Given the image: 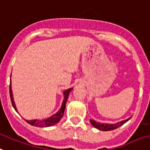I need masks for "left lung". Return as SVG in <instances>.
<instances>
[{"mask_svg":"<svg viewBox=\"0 0 150 150\" xmlns=\"http://www.w3.org/2000/svg\"><path fill=\"white\" fill-rule=\"evenodd\" d=\"M130 118L126 119V120H123V121L118 122H116L115 124L101 123V122H96L93 119H90V122L92 123V126H94L95 128H96V129H98L102 130V131H109V130L115 129L119 128V126H122L124 123H126V122L129 120Z\"/></svg>","mask_w":150,"mask_h":150,"instance_id":"1","label":"left lung"}]
</instances>
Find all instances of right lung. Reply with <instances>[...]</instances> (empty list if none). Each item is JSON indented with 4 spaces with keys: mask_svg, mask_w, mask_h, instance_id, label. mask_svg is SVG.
I'll use <instances>...</instances> for the list:
<instances>
[{
    "mask_svg": "<svg viewBox=\"0 0 150 150\" xmlns=\"http://www.w3.org/2000/svg\"><path fill=\"white\" fill-rule=\"evenodd\" d=\"M73 88H69V89L64 90L63 92V95H64V99H63L62 104V106H61L60 109L55 113L54 115H52V116L47 118V119H31V120H27V119H24L25 121L29 123L31 126H36V127H49V126H54L55 124H57L58 122L60 121V119L62 118V116L64 115V109H65V105H66L67 100H68V98H69V93L71 92ZM10 97H11V100L12 105L14 107V109H15L16 112H18V110H17V107L15 105V103L14 101V97H13V93H12V89H11V82H10Z\"/></svg>",
    "mask_w": 150,
    "mask_h": 150,
    "instance_id": "right-lung-1",
    "label": "right lung"
}]
</instances>
